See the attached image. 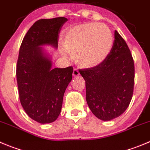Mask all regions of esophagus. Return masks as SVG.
Segmentation results:
<instances>
[{"instance_id": "1", "label": "esophagus", "mask_w": 150, "mask_h": 150, "mask_svg": "<svg viewBox=\"0 0 150 150\" xmlns=\"http://www.w3.org/2000/svg\"><path fill=\"white\" fill-rule=\"evenodd\" d=\"M79 76V72L77 69H74L73 71V76L74 77H76V76Z\"/></svg>"}]
</instances>
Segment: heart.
Here are the masks:
<instances>
[{
  "mask_svg": "<svg viewBox=\"0 0 150 150\" xmlns=\"http://www.w3.org/2000/svg\"><path fill=\"white\" fill-rule=\"evenodd\" d=\"M63 45L78 65L93 68L102 65L108 57L113 45V37L106 25L87 23L67 28Z\"/></svg>",
  "mask_w": 150,
  "mask_h": 150,
  "instance_id": "obj_1",
  "label": "heart"
}]
</instances>
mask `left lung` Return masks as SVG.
Wrapping results in <instances>:
<instances>
[{"instance_id":"left-lung-1","label":"left lung","mask_w":150,"mask_h":150,"mask_svg":"<svg viewBox=\"0 0 150 150\" xmlns=\"http://www.w3.org/2000/svg\"><path fill=\"white\" fill-rule=\"evenodd\" d=\"M110 54L101 65L79 70L85 81L86 101L91 112L102 121L122 115L132 97L135 67L125 40L115 31Z\"/></svg>"}]
</instances>
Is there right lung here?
I'll list each match as a JSON object with an SVG mask.
<instances>
[{"label": "right lung", "instance_id": "1", "mask_svg": "<svg viewBox=\"0 0 150 150\" xmlns=\"http://www.w3.org/2000/svg\"><path fill=\"white\" fill-rule=\"evenodd\" d=\"M64 17L36 21L24 37L17 62L20 101L27 115L40 124L57 120L65 91L72 79L73 68H53L52 61L42 46L57 48Z\"/></svg>", "mask_w": 150, "mask_h": 150}]
</instances>
